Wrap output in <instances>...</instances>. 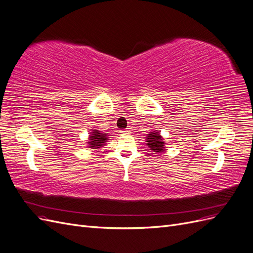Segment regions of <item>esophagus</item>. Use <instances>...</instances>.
Segmentation results:
<instances>
[{"label":"esophagus","mask_w":253,"mask_h":253,"mask_svg":"<svg viewBox=\"0 0 253 253\" xmlns=\"http://www.w3.org/2000/svg\"><path fill=\"white\" fill-rule=\"evenodd\" d=\"M129 132V129L128 128H126V129H125V131H121L120 133H122V134H127Z\"/></svg>","instance_id":"1"}]
</instances>
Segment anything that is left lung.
I'll use <instances>...</instances> for the list:
<instances>
[{
	"label": "left lung",
	"instance_id": "left-lung-1",
	"mask_svg": "<svg viewBox=\"0 0 253 253\" xmlns=\"http://www.w3.org/2000/svg\"><path fill=\"white\" fill-rule=\"evenodd\" d=\"M145 142H147V145H149L150 150L153 152L163 153L165 151V141L163 137L160 136V133L157 131L150 132V134L145 137Z\"/></svg>",
	"mask_w": 253,
	"mask_h": 253
}]
</instances>
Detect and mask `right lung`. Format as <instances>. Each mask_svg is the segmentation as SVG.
Listing matches in <instances>:
<instances>
[{
  "label": "right lung",
  "instance_id": "add662e5",
  "mask_svg": "<svg viewBox=\"0 0 253 253\" xmlns=\"http://www.w3.org/2000/svg\"><path fill=\"white\" fill-rule=\"evenodd\" d=\"M108 140V135L102 134L99 129H93V132H90L89 138H88V147L90 149H99Z\"/></svg>",
  "mask_w": 253,
  "mask_h": 253
}]
</instances>
